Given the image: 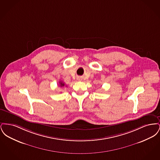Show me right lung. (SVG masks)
Returning <instances> with one entry per match:
<instances>
[{"label":"right lung","mask_w":160,"mask_h":160,"mask_svg":"<svg viewBox=\"0 0 160 160\" xmlns=\"http://www.w3.org/2000/svg\"><path fill=\"white\" fill-rule=\"evenodd\" d=\"M59 86H61V87H63V86H65V84L63 83L62 82H59Z\"/></svg>","instance_id":"add662e5"}]
</instances>
